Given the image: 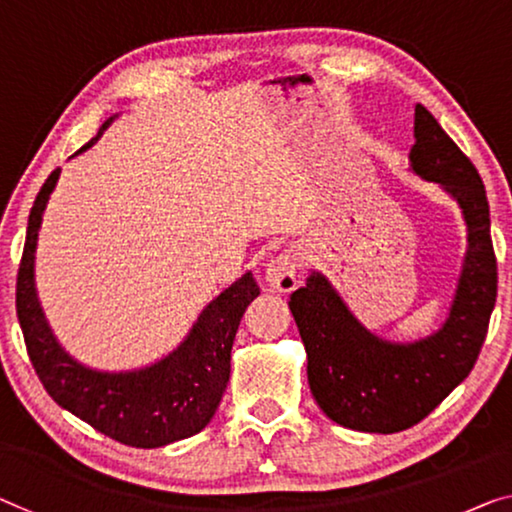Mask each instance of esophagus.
I'll use <instances>...</instances> for the list:
<instances>
[{"instance_id": "obj_1", "label": "esophagus", "mask_w": 512, "mask_h": 512, "mask_svg": "<svg viewBox=\"0 0 512 512\" xmlns=\"http://www.w3.org/2000/svg\"><path fill=\"white\" fill-rule=\"evenodd\" d=\"M299 266H301V257H299V250L289 248L285 253H280L278 257L271 259V264L266 266V285L273 292H280V294H289L294 292L296 285H299Z\"/></svg>"}]
</instances>
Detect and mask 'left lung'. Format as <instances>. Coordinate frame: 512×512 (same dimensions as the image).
Returning <instances> with one entry per match:
<instances>
[{
    "label": "left lung",
    "mask_w": 512,
    "mask_h": 512,
    "mask_svg": "<svg viewBox=\"0 0 512 512\" xmlns=\"http://www.w3.org/2000/svg\"><path fill=\"white\" fill-rule=\"evenodd\" d=\"M409 170L439 183L467 227L460 276L446 319L421 340L393 342L358 322L322 271L289 296L308 354V384L319 409L342 427L393 434L430 414L474 368L497 301L490 204L474 163L423 105L414 112Z\"/></svg>",
    "instance_id": "obj_1"
}]
</instances>
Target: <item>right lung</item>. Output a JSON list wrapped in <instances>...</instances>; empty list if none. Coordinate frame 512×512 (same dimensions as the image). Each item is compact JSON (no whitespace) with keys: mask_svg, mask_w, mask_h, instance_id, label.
Here are the masks:
<instances>
[{"mask_svg":"<svg viewBox=\"0 0 512 512\" xmlns=\"http://www.w3.org/2000/svg\"><path fill=\"white\" fill-rule=\"evenodd\" d=\"M117 117L105 121L73 158L94 147ZM59 174L61 170H55L43 183L29 213L15 292L18 322L38 379L61 409L126 446L160 448L193 437L209 425L230 381L236 329L243 312L259 296L253 273L246 271L213 296L186 338L158 361L133 370L85 365L57 340L36 292L38 232Z\"/></svg>","mask_w":512,"mask_h":512,"instance_id":"1","label":"right lung"}]
</instances>
